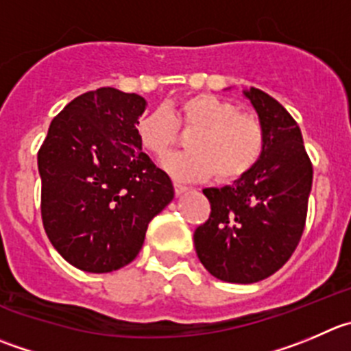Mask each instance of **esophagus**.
<instances>
[{"label":"esophagus","instance_id":"1","mask_svg":"<svg viewBox=\"0 0 351 351\" xmlns=\"http://www.w3.org/2000/svg\"><path fill=\"white\" fill-rule=\"evenodd\" d=\"M173 189H176V195L181 196V195H184V193H188L189 188H186V186L178 184V182H176V184H173Z\"/></svg>","mask_w":351,"mask_h":351}]
</instances>
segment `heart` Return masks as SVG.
Listing matches in <instances>:
<instances>
[{"instance_id": "heart-1", "label": "heart", "mask_w": 351, "mask_h": 351, "mask_svg": "<svg viewBox=\"0 0 351 351\" xmlns=\"http://www.w3.org/2000/svg\"><path fill=\"white\" fill-rule=\"evenodd\" d=\"M139 145L163 158L179 141V129L189 132L188 152L163 162L179 181H202L217 173L220 181H234L248 173L265 149V131L258 117L238 112L220 96L199 93L143 113L136 120Z\"/></svg>"}]
</instances>
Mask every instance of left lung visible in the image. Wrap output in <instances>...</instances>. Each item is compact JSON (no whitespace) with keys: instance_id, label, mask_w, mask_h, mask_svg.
Masks as SVG:
<instances>
[{"instance_id":"left-lung-1","label":"left lung","mask_w":351,"mask_h":351,"mask_svg":"<svg viewBox=\"0 0 351 351\" xmlns=\"http://www.w3.org/2000/svg\"><path fill=\"white\" fill-rule=\"evenodd\" d=\"M243 95L262 122L265 149L232 186L203 189L212 212L195 231V248L213 278L252 285L278 272L298 246L313 170L288 110L256 88Z\"/></svg>"}]
</instances>
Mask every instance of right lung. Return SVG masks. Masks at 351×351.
Returning <instances> with one entry per match:
<instances>
[{
  "mask_svg": "<svg viewBox=\"0 0 351 351\" xmlns=\"http://www.w3.org/2000/svg\"><path fill=\"white\" fill-rule=\"evenodd\" d=\"M146 99L88 91L51 120L38 153L43 226L56 252L84 272L119 270L138 256L149 220L173 198L170 178L141 149Z\"/></svg>",
  "mask_w": 351,
  "mask_h": 351,
  "instance_id": "1",
  "label": "right lung"
}]
</instances>
